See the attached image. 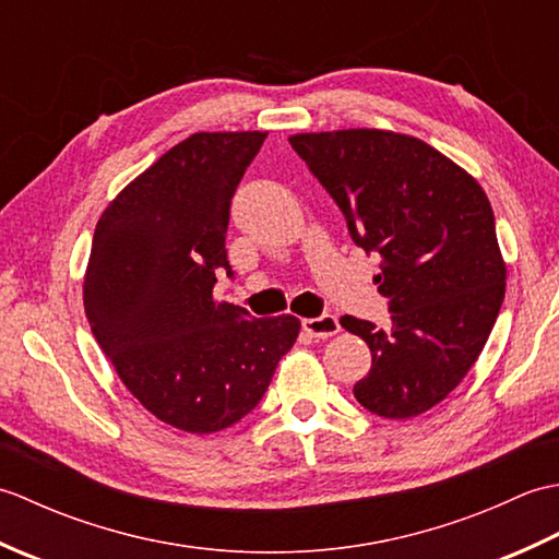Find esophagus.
I'll list each match as a JSON object with an SVG mask.
<instances>
[{"label":"esophagus","instance_id":"1","mask_svg":"<svg viewBox=\"0 0 559 559\" xmlns=\"http://www.w3.org/2000/svg\"><path fill=\"white\" fill-rule=\"evenodd\" d=\"M302 329L310 334L312 338H329L341 331L338 319L331 314H322V317H307L302 319Z\"/></svg>","mask_w":559,"mask_h":559}]
</instances>
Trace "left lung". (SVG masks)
Listing matches in <instances>:
<instances>
[{
  "label": "left lung",
  "instance_id": "obj_1",
  "mask_svg": "<svg viewBox=\"0 0 559 559\" xmlns=\"http://www.w3.org/2000/svg\"><path fill=\"white\" fill-rule=\"evenodd\" d=\"M290 146L353 242L382 257L374 283L391 329L341 317L372 353L353 394L382 418H415L461 384L500 314L507 264L488 194L444 153L389 129L293 134Z\"/></svg>",
  "mask_w": 559,
  "mask_h": 559
}]
</instances>
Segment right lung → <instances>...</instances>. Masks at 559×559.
<instances>
[{"label": "right lung", "instance_id": "right-lung-1", "mask_svg": "<svg viewBox=\"0 0 559 559\" xmlns=\"http://www.w3.org/2000/svg\"><path fill=\"white\" fill-rule=\"evenodd\" d=\"M266 132H199L117 194L93 233L83 307L132 396L165 425L211 435L264 396L300 334L213 300L230 199Z\"/></svg>", "mask_w": 559, "mask_h": 559}]
</instances>
